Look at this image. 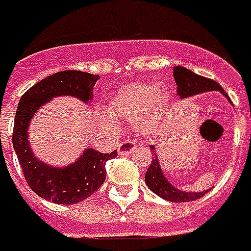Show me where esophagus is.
<instances>
[{
	"mask_svg": "<svg viewBox=\"0 0 251 251\" xmlns=\"http://www.w3.org/2000/svg\"><path fill=\"white\" fill-rule=\"evenodd\" d=\"M137 147V141H134V140H125V141H122V143L120 144L118 152H120V155H126V153H130L133 150H136Z\"/></svg>",
	"mask_w": 251,
	"mask_h": 251,
	"instance_id": "esophagus-1",
	"label": "esophagus"
}]
</instances>
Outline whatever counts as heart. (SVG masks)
I'll return each mask as SVG.
<instances>
[{"label": "heart", "mask_w": 251, "mask_h": 251, "mask_svg": "<svg viewBox=\"0 0 251 251\" xmlns=\"http://www.w3.org/2000/svg\"><path fill=\"white\" fill-rule=\"evenodd\" d=\"M170 101L164 87L152 83L129 84L110 101V113L115 118L137 121L138 130L150 134L160 124Z\"/></svg>", "instance_id": "b5f03b06"}]
</instances>
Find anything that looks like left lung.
Segmentation results:
<instances>
[{
	"label": "left lung",
	"mask_w": 251,
	"mask_h": 251,
	"mask_svg": "<svg viewBox=\"0 0 251 251\" xmlns=\"http://www.w3.org/2000/svg\"><path fill=\"white\" fill-rule=\"evenodd\" d=\"M174 78L178 84V94L180 98H187V96L196 95L200 92L205 91H222L224 95V89L222 85L206 77L200 76L193 73L183 66H175L174 68ZM151 150L155 153V147L151 145ZM145 183L148 185L152 192L157 194L159 197L171 201V202H187V201H194V200L201 199L206 192L201 193H187L175 189L163 175L162 168L159 166L157 157H153L151 162L150 167L145 173Z\"/></svg>",
	"instance_id": "left-lung-1"
}]
</instances>
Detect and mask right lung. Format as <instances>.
Segmentation results:
<instances>
[{"mask_svg": "<svg viewBox=\"0 0 251 251\" xmlns=\"http://www.w3.org/2000/svg\"><path fill=\"white\" fill-rule=\"evenodd\" d=\"M98 78V75L80 71L58 72L31 87L19 101L12 136L13 148L28 186L42 199L65 205L88 199L106 179V162L118 155L117 150L111 153L85 150L75 164L65 168H52L35 159L28 144L29 120L40 104L59 95L76 96L88 103Z\"/></svg>", "mask_w": 251, "mask_h": 251, "instance_id": "obj_1", "label": "right lung"}]
</instances>
